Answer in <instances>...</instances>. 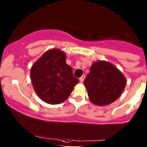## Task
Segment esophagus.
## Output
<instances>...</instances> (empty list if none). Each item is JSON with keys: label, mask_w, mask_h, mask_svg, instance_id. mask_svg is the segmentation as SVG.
Here are the masks:
<instances>
[{"label": "esophagus", "mask_w": 147, "mask_h": 147, "mask_svg": "<svg viewBox=\"0 0 147 147\" xmlns=\"http://www.w3.org/2000/svg\"><path fill=\"white\" fill-rule=\"evenodd\" d=\"M84 79H85V75H82V76L80 78V82H83L84 80Z\"/></svg>", "instance_id": "1"}]
</instances>
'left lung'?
I'll return each mask as SVG.
<instances>
[{
  "label": "left lung",
  "instance_id": "left-lung-1",
  "mask_svg": "<svg viewBox=\"0 0 147 147\" xmlns=\"http://www.w3.org/2000/svg\"><path fill=\"white\" fill-rule=\"evenodd\" d=\"M84 84L90 101L96 105L105 106L120 97L125 88L126 80L112 63L98 61L92 64Z\"/></svg>",
  "mask_w": 147,
  "mask_h": 147
}]
</instances>
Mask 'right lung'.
<instances>
[{
	"label": "right lung",
	"instance_id": "add662e5",
	"mask_svg": "<svg viewBox=\"0 0 147 147\" xmlns=\"http://www.w3.org/2000/svg\"><path fill=\"white\" fill-rule=\"evenodd\" d=\"M66 55L58 49L47 51L30 69V78L35 93L44 102L60 104L70 96L79 80L65 62Z\"/></svg>",
	"mask_w": 147,
	"mask_h": 147
}]
</instances>
